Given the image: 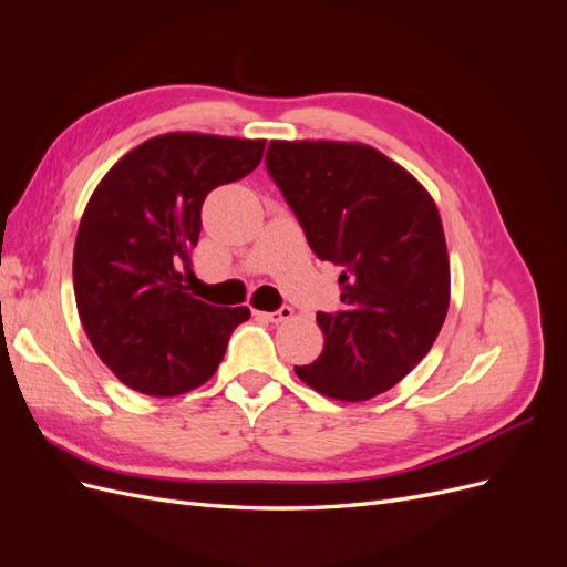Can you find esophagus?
Segmentation results:
<instances>
[{
	"instance_id": "34e87169",
	"label": "esophagus",
	"mask_w": 567,
	"mask_h": 567,
	"mask_svg": "<svg viewBox=\"0 0 567 567\" xmlns=\"http://www.w3.org/2000/svg\"><path fill=\"white\" fill-rule=\"evenodd\" d=\"M260 315L265 321H271V323H281V321H288L290 317H293V310H290L288 305H281L279 310H274V312H257Z\"/></svg>"
}]
</instances>
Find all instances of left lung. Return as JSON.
<instances>
[{"label":"left lung","mask_w":567,"mask_h":567,"mask_svg":"<svg viewBox=\"0 0 567 567\" xmlns=\"http://www.w3.org/2000/svg\"><path fill=\"white\" fill-rule=\"evenodd\" d=\"M265 163L312 252L342 269L338 310L317 312L323 350L298 379L342 402L375 398L421 362L447 317L435 203L364 144L271 142Z\"/></svg>","instance_id":"left-lung-1"}]
</instances>
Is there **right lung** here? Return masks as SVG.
Here are the masks:
<instances>
[{"mask_svg":"<svg viewBox=\"0 0 567 567\" xmlns=\"http://www.w3.org/2000/svg\"><path fill=\"white\" fill-rule=\"evenodd\" d=\"M265 142L175 132L132 148L101 179L82 215L73 284L96 354L127 388L175 398L217 371L248 307L186 293L188 252L213 188L260 165Z\"/></svg>","mask_w":567,"mask_h":567,"instance_id":"1","label":"right lung"}]
</instances>
